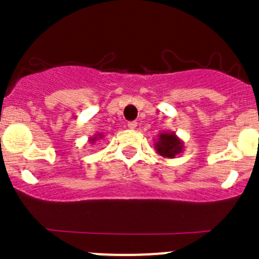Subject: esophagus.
Here are the masks:
<instances>
[{
    "mask_svg": "<svg viewBox=\"0 0 259 259\" xmlns=\"http://www.w3.org/2000/svg\"><path fill=\"white\" fill-rule=\"evenodd\" d=\"M136 125H137V122H128V128H130V130H135V128H136Z\"/></svg>",
    "mask_w": 259,
    "mask_h": 259,
    "instance_id": "1",
    "label": "esophagus"
}]
</instances>
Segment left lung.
<instances>
[{
    "label": "left lung",
    "instance_id": "obj_1",
    "mask_svg": "<svg viewBox=\"0 0 259 259\" xmlns=\"http://www.w3.org/2000/svg\"><path fill=\"white\" fill-rule=\"evenodd\" d=\"M183 141L176 136L174 132L171 134H159L158 140L155 141V150L159 155L166 158H175L179 153L183 152Z\"/></svg>",
    "mask_w": 259,
    "mask_h": 259
}]
</instances>
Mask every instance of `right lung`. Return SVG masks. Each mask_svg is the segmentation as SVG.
<instances>
[{"label":"right lung","mask_w":259,"mask_h":259,"mask_svg":"<svg viewBox=\"0 0 259 259\" xmlns=\"http://www.w3.org/2000/svg\"><path fill=\"white\" fill-rule=\"evenodd\" d=\"M100 139H102V135H101V134H100ZM96 140H98V136H97V135H96L95 137H92V139H91V140H89V141H91V143H95Z\"/></svg>","instance_id":"1"}]
</instances>
